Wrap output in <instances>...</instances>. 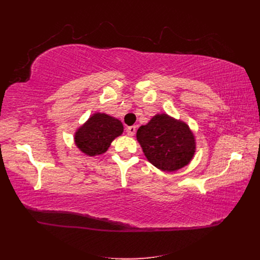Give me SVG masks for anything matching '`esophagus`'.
I'll use <instances>...</instances> for the list:
<instances>
[{
	"label": "esophagus",
	"mask_w": 260,
	"mask_h": 260,
	"mask_svg": "<svg viewBox=\"0 0 260 260\" xmlns=\"http://www.w3.org/2000/svg\"><path fill=\"white\" fill-rule=\"evenodd\" d=\"M126 132H127L128 136H134L136 133V126H128L126 128Z\"/></svg>",
	"instance_id": "1"
}]
</instances>
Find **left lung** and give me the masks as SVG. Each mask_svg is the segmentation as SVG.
I'll return each instance as SVG.
<instances>
[{
  "label": "left lung",
  "instance_id": "left-lung-1",
  "mask_svg": "<svg viewBox=\"0 0 260 260\" xmlns=\"http://www.w3.org/2000/svg\"><path fill=\"white\" fill-rule=\"evenodd\" d=\"M137 140L146 159L163 172L187 166L196 152L193 132L185 122L168 114H157L137 131Z\"/></svg>",
  "mask_w": 260,
  "mask_h": 260
}]
</instances>
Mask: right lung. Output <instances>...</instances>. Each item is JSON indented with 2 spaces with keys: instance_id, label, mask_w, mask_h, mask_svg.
<instances>
[{
  "instance_id": "add662e5",
  "label": "right lung",
  "mask_w": 260,
  "mask_h": 260,
  "mask_svg": "<svg viewBox=\"0 0 260 260\" xmlns=\"http://www.w3.org/2000/svg\"><path fill=\"white\" fill-rule=\"evenodd\" d=\"M123 133L120 120L103 113H94L75 133V144L80 151L93 157L104 154L111 143Z\"/></svg>"
}]
</instances>
